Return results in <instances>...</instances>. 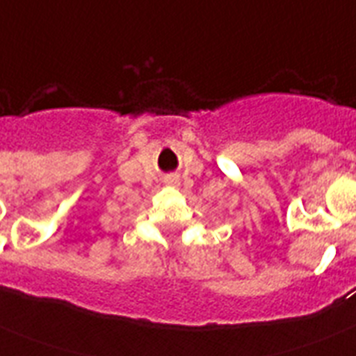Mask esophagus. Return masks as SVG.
Masks as SVG:
<instances>
[{"mask_svg": "<svg viewBox=\"0 0 356 356\" xmlns=\"http://www.w3.org/2000/svg\"><path fill=\"white\" fill-rule=\"evenodd\" d=\"M168 184H170V186H173V188H177L179 184H181V181H179V177H170L168 179Z\"/></svg>", "mask_w": 356, "mask_h": 356, "instance_id": "esophagus-1", "label": "esophagus"}]
</instances>
